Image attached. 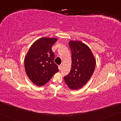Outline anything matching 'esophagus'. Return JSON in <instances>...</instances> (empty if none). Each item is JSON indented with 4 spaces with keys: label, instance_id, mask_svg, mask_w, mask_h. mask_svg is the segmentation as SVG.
Returning a JSON list of instances; mask_svg holds the SVG:
<instances>
[{
    "label": "esophagus",
    "instance_id": "1",
    "mask_svg": "<svg viewBox=\"0 0 121 121\" xmlns=\"http://www.w3.org/2000/svg\"><path fill=\"white\" fill-rule=\"evenodd\" d=\"M58 69L59 70H60L61 69H62V65H59L58 66Z\"/></svg>",
    "mask_w": 121,
    "mask_h": 121
}]
</instances>
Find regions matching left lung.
Masks as SVG:
<instances>
[{"label": "left lung", "instance_id": "8db88e82", "mask_svg": "<svg viewBox=\"0 0 121 121\" xmlns=\"http://www.w3.org/2000/svg\"><path fill=\"white\" fill-rule=\"evenodd\" d=\"M69 45L71 50L72 65L64 80L70 89L78 90L90 79L95 69L96 60L90 48L82 42L70 40Z\"/></svg>", "mask_w": 121, "mask_h": 121}]
</instances>
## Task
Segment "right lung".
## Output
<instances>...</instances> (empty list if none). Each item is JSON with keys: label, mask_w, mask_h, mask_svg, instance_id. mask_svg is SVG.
Returning a JSON list of instances; mask_svg holds the SVG:
<instances>
[{"label": "right lung", "mask_w": 121, "mask_h": 121, "mask_svg": "<svg viewBox=\"0 0 121 121\" xmlns=\"http://www.w3.org/2000/svg\"><path fill=\"white\" fill-rule=\"evenodd\" d=\"M55 38L43 37L33 43L24 59L25 70L29 79L37 86L49 82L59 71L54 62L51 48L57 42Z\"/></svg>", "instance_id": "add662e5"}]
</instances>
